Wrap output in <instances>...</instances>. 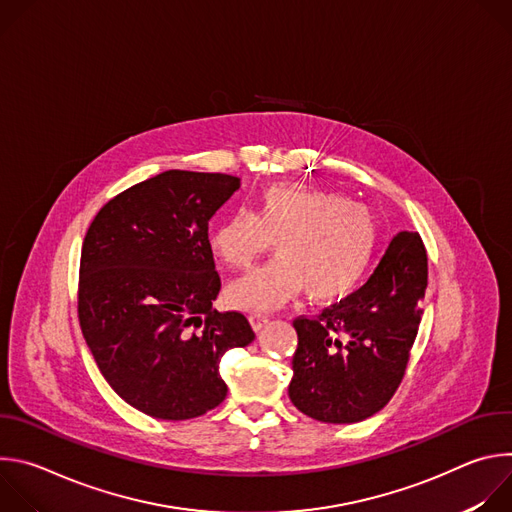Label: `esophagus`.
<instances>
[{
	"instance_id": "1",
	"label": "esophagus",
	"mask_w": 512,
	"mask_h": 512,
	"mask_svg": "<svg viewBox=\"0 0 512 512\" xmlns=\"http://www.w3.org/2000/svg\"><path fill=\"white\" fill-rule=\"evenodd\" d=\"M249 320H251V326H253L255 332L263 330L269 324V316H265V314H251Z\"/></svg>"
}]
</instances>
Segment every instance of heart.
<instances>
[{"mask_svg":"<svg viewBox=\"0 0 512 512\" xmlns=\"http://www.w3.org/2000/svg\"><path fill=\"white\" fill-rule=\"evenodd\" d=\"M381 241L377 216L344 196L277 184L255 200V212L233 210L210 233L214 255L245 269L273 243L277 257L233 281L229 302L247 312H267L304 289L308 300L346 298L369 273Z\"/></svg>","mask_w":512,"mask_h":512,"instance_id":"obj_1","label":"heart"}]
</instances>
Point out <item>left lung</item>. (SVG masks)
<instances>
[{"instance_id": "1", "label": "left lung", "mask_w": 512, "mask_h": 512, "mask_svg": "<svg viewBox=\"0 0 512 512\" xmlns=\"http://www.w3.org/2000/svg\"><path fill=\"white\" fill-rule=\"evenodd\" d=\"M425 287V245L419 233L401 231L354 294L316 318H296L291 403L324 423H356L381 411L405 377Z\"/></svg>"}]
</instances>
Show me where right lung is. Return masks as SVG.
Here are the masks:
<instances>
[{"instance_id":"add662e5","label":"right lung","mask_w":512,"mask_h":512,"mask_svg":"<svg viewBox=\"0 0 512 512\" xmlns=\"http://www.w3.org/2000/svg\"><path fill=\"white\" fill-rule=\"evenodd\" d=\"M241 178L168 170L111 198L81 251L79 322L113 391L145 415L200 417L221 405V358L255 332L216 312L208 221Z\"/></svg>"}]
</instances>
